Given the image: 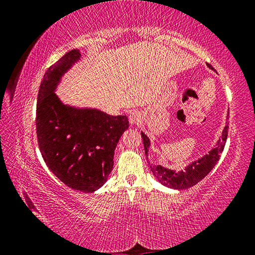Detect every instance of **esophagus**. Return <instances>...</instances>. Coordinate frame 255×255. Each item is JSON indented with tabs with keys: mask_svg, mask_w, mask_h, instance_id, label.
Segmentation results:
<instances>
[{
	"mask_svg": "<svg viewBox=\"0 0 255 255\" xmlns=\"http://www.w3.org/2000/svg\"><path fill=\"white\" fill-rule=\"evenodd\" d=\"M128 118L130 125H138L141 122V115L138 111H131Z\"/></svg>",
	"mask_w": 255,
	"mask_h": 255,
	"instance_id": "obj_1",
	"label": "esophagus"
}]
</instances>
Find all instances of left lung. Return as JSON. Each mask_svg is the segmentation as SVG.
I'll use <instances>...</instances> for the list:
<instances>
[{"mask_svg":"<svg viewBox=\"0 0 255 255\" xmlns=\"http://www.w3.org/2000/svg\"><path fill=\"white\" fill-rule=\"evenodd\" d=\"M210 70H214V67L207 64ZM230 112V111H228ZM230 117V114L227 115L226 120ZM141 138H143L144 143V149L145 155L148 158V150L150 147V140L145 135V132L140 131ZM227 133H228V123L226 122V126L224 127L222 135L219 136L217 143L214 145V147L211 148L208 154H205L204 156L196 159L191 163H189L187 166L184 167V170H181L176 172L175 170H171L169 167H165L159 164H150L149 169L152 171L153 175L156 178L159 183L165 185L167 188L175 189V190H184L189 189L196 185L198 182L205 178V176L209 173V172L214 169L216 163L218 162L221 154L223 153L224 147H225V143L227 139Z\"/></svg>","mask_w":255,"mask_h":255,"instance_id":"1","label":"left lung"}]
</instances>
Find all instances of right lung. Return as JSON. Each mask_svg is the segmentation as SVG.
Segmentation results:
<instances>
[{
	"mask_svg": "<svg viewBox=\"0 0 255 255\" xmlns=\"http://www.w3.org/2000/svg\"><path fill=\"white\" fill-rule=\"evenodd\" d=\"M80 60L81 51L73 49L46 71L38 92L36 129L49 170L68 188L91 193L107 182L115 149L129 124L126 116H110L97 108L60 100L56 90Z\"/></svg>",
	"mask_w": 255,
	"mask_h": 255,
	"instance_id": "add662e5",
	"label": "right lung"
}]
</instances>
